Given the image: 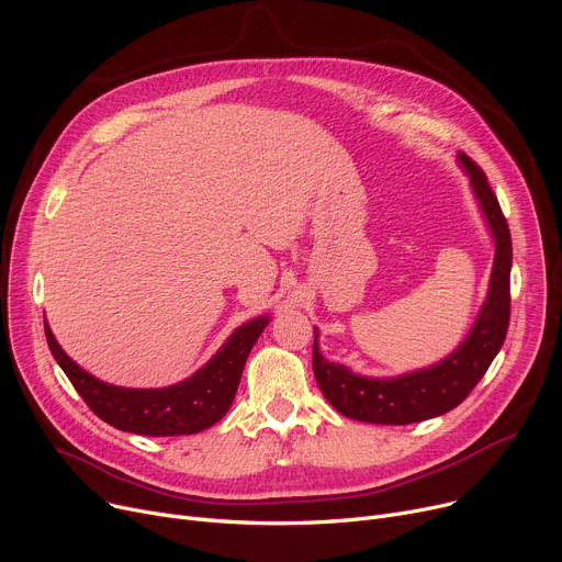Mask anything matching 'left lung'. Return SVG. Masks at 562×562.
Listing matches in <instances>:
<instances>
[{"instance_id":"8db88e82","label":"left lung","mask_w":562,"mask_h":562,"mask_svg":"<svg viewBox=\"0 0 562 562\" xmlns=\"http://www.w3.org/2000/svg\"><path fill=\"white\" fill-rule=\"evenodd\" d=\"M460 166L467 170L481 212L494 236L496 252L490 276L487 299L467 339L441 362L403 373L398 378H367L348 371L344 364L321 356L318 333L314 330L312 369L323 396L344 417L364 424L405 426L447 415L479 385L487 367L504 346L510 321V229L498 200L487 184L485 172L460 153Z\"/></svg>"}]
</instances>
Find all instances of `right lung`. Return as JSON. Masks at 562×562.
<instances>
[{"label": "right lung", "mask_w": 562, "mask_h": 562, "mask_svg": "<svg viewBox=\"0 0 562 562\" xmlns=\"http://www.w3.org/2000/svg\"><path fill=\"white\" fill-rule=\"evenodd\" d=\"M269 321L271 316H259L244 323L200 371L177 382V385L159 390H130L109 385V382L98 380L66 356L47 323L45 337L58 367L66 371L77 394L102 422L125 432L170 437L200 432L225 417V412L234 401L236 387H239L248 352L252 350L263 328L269 326Z\"/></svg>", "instance_id": "1"}]
</instances>
